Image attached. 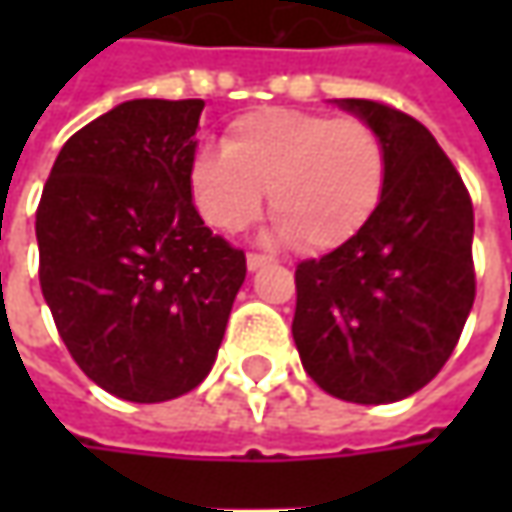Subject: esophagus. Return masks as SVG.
I'll return each instance as SVG.
<instances>
[{"label":"esophagus","instance_id":"1","mask_svg":"<svg viewBox=\"0 0 512 512\" xmlns=\"http://www.w3.org/2000/svg\"><path fill=\"white\" fill-rule=\"evenodd\" d=\"M273 265V259L270 256H262V253H247V270L253 273V270H262V267Z\"/></svg>","mask_w":512,"mask_h":512}]
</instances>
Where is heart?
<instances>
[{
	"mask_svg": "<svg viewBox=\"0 0 512 512\" xmlns=\"http://www.w3.org/2000/svg\"><path fill=\"white\" fill-rule=\"evenodd\" d=\"M187 185L202 219L222 233L245 230L267 190L276 239L327 253L353 242L382 205L387 150L362 119L259 108L227 128L222 153L193 156Z\"/></svg>",
	"mask_w": 512,
	"mask_h": 512,
	"instance_id": "1",
	"label": "heart"
}]
</instances>
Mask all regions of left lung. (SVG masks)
I'll return each instance as SVG.
<instances>
[{
    "mask_svg": "<svg viewBox=\"0 0 512 512\" xmlns=\"http://www.w3.org/2000/svg\"><path fill=\"white\" fill-rule=\"evenodd\" d=\"M333 102L382 136L387 185L353 242L296 267L293 342L330 396L402 402L442 370L470 316L473 205L422 122L367 99Z\"/></svg>",
    "mask_w": 512,
    "mask_h": 512,
    "instance_id": "8db88e82",
    "label": "left lung"
}]
</instances>
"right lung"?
I'll return each mask as SVG.
<instances>
[{"label":"right lung","mask_w":512,"mask_h":512,"mask_svg":"<svg viewBox=\"0 0 512 512\" xmlns=\"http://www.w3.org/2000/svg\"><path fill=\"white\" fill-rule=\"evenodd\" d=\"M202 99H130L59 150L36 210L39 285L90 382L125 402L202 384L245 282L205 227L187 170Z\"/></svg>","instance_id":"right-lung-1"}]
</instances>
